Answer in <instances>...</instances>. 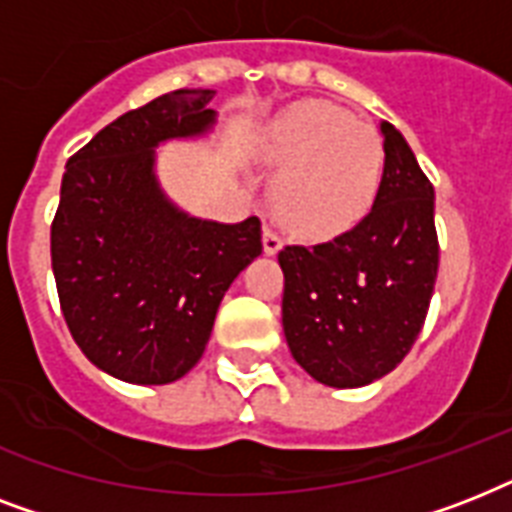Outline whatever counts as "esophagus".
<instances>
[{"label":"esophagus","mask_w":512,"mask_h":512,"mask_svg":"<svg viewBox=\"0 0 512 512\" xmlns=\"http://www.w3.org/2000/svg\"><path fill=\"white\" fill-rule=\"evenodd\" d=\"M281 247H284V239H281V233L276 231L273 225H265V231H263L265 255H276Z\"/></svg>","instance_id":"esophagus-1"}]
</instances>
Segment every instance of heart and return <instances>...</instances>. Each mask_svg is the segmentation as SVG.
<instances>
[{"label": "heart", "instance_id": "b5f03b06", "mask_svg": "<svg viewBox=\"0 0 512 512\" xmlns=\"http://www.w3.org/2000/svg\"><path fill=\"white\" fill-rule=\"evenodd\" d=\"M265 159L273 177V209L308 236L335 233L372 207L385 151L369 122L329 103H300L271 124Z\"/></svg>", "mask_w": 512, "mask_h": 512}]
</instances>
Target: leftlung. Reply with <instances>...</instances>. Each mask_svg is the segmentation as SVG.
Instances as JSON below:
<instances>
[{"label":"left lung","instance_id":"1","mask_svg":"<svg viewBox=\"0 0 512 512\" xmlns=\"http://www.w3.org/2000/svg\"><path fill=\"white\" fill-rule=\"evenodd\" d=\"M385 167L369 215L324 244L279 252L281 321L313 380L361 388L396 369L428 316L438 273L433 185L393 124L382 122Z\"/></svg>","mask_w":512,"mask_h":512}]
</instances>
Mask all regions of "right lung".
<instances>
[{
    "mask_svg": "<svg viewBox=\"0 0 512 512\" xmlns=\"http://www.w3.org/2000/svg\"><path fill=\"white\" fill-rule=\"evenodd\" d=\"M215 90H175L132 108L66 164L50 252L60 311L92 364L167 385L191 372L231 281L263 252L257 217L225 225L180 212L154 148L215 124Z\"/></svg>",
    "mask_w": 512,
    "mask_h": 512,
    "instance_id": "right-lung-1",
    "label": "right lung"
}]
</instances>
